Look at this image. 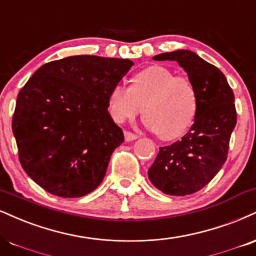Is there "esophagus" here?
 Here are the masks:
<instances>
[{
  "mask_svg": "<svg viewBox=\"0 0 256 256\" xmlns=\"http://www.w3.org/2000/svg\"><path fill=\"white\" fill-rule=\"evenodd\" d=\"M125 140L126 142H131V140H137L138 136L136 134H134V132H130V131H125Z\"/></svg>",
  "mask_w": 256,
  "mask_h": 256,
  "instance_id": "34e87169",
  "label": "esophagus"
}]
</instances>
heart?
<instances>
[{"instance_id": "b5f03b06", "label": "heart", "mask_w": 256, "mask_h": 256, "mask_svg": "<svg viewBox=\"0 0 256 256\" xmlns=\"http://www.w3.org/2000/svg\"><path fill=\"white\" fill-rule=\"evenodd\" d=\"M143 107L148 128L162 140H176L194 122L199 96L194 83L161 66H150L134 74L130 88L113 86L108 94L110 114L116 122L134 119Z\"/></svg>"}]
</instances>
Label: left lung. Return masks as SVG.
I'll use <instances>...</instances> for the list:
<instances>
[{"label":"left lung","mask_w":256,"mask_h":256,"mask_svg":"<svg viewBox=\"0 0 256 256\" xmlns=\"http://www.w3.org/2000/svg\"><path fill=\"white\" fill-rule=\"evenodd\" d=\"M155 60H175L194 83L199 107L192 128L181 140L160 148L148 170L154 186L169 196H187L206 186L226 161L236 125L235 96L218 68L188 50L167 52Z\"/></svg>","instance_id":"left-lung-1"}]
</instances>
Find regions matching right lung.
Returning a JSON list of instances; mask_svg holds the SVG:
<instances>
[{"label":"right lung","instance_id":"add662e5","mask_svg":"<svg viewBox=\"0 0 256 256\" xmlns=\"http://www.w3.org/2000/svg\"><path fill=\"white\" fill-rule=\"evenodd\" d=\"M134 63L72 56L40 66L19 92L12 128L27 175L51 194L78 198L106 174L124 134L108 113V94Z\"/></svg>","mask_w":256,"mask_h":256}]
</instances>
